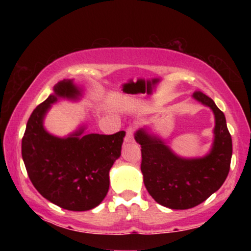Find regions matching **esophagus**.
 <instances>
[{
	"label": "esophagus",
	"mask_w": 251,
	"mask_h": 251,
	"mask_svg": "<svg viewBox=\"0 0 251 251\" xmlns=\"http://www.w3.org/2000/svg\"><path fill=\"white\" fill-rule=\"evenodd\" d=\"M133 132H135V126H129L128 129H126V138H125L126 143L135 142V138H133Z\"/></svg>",
	"instance_id": "1"
}]
</instances>
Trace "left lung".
I'll use <instances>...</instances> for the list:
<instances>
[{
	"label": "left lung",
	"mask_w": 251,
	"mask_h": 251,
	"mask_svg": "<svg viewBox=\"0 0 251 251\" xmlns=\"http://www.w3.org/2000/svg\"><path fill=\"white\" fill-rule=\"evenodd\" d=\"M193 98L215 115V138L207 155L185 159L145 128L135 133L142 147L140 169L146 190L157 203L170 209L184 210L207 200L224 184L231 166L232 138L224 113L203 92L195 91Z\"/></svg>",
	"instance_id": "8db88e82"
}]
</instances>
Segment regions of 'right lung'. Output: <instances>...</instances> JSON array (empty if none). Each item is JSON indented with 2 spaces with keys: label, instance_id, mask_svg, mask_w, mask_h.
<instances>
[{
  "label": "right lung",
  "instance_id": "1",
  "mask_svg": "<svg viewBox=\"0 0 251 251\" xmlns=\"http://www.w3.org/2000/svg\"><path fill=\"white\" fill-rule=\"evenodd\" d=\"M80 88L71 80L58 82L30 114L22 140V155L34 187L47 200L72 211L94 209L109 188V170L121 155L126 132L88 133L84 126L68 137L51 135L43 120L59 98L77 99Z\"/></svg>",
  "mask_w": 251,
  "mask_h": 251
}]
</instances>
